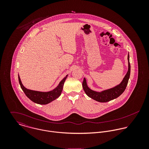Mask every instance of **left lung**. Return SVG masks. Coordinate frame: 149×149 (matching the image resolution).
Wrapping results in <instances>:
<instances>
[{
  "label": "left lung",
  "mask_w": 149,
  "mask_h": 149,
  "mask_svg": "<svg viewBox=\"0 0 149 149\" xmlns=\"http://www.w3.org/2000/svg\"><path fill=\"white\" fill-rule=\"evenodd\" d=\"M129 54H128V71L123 78L122 82L118 85L108 89L106 90L102 91L101 92H97L90 89L87 85L85 78H84L83 82V88L84 91L88 96L92 98V99L101 103H105L113 100L118 97L121 95L126 89L128 84V81L130 76V64L129 60Z\"/></svg>",
  "instance_id": "1"
}]
</instances>
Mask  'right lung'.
<instances>
[{"label": "right lung", "mask_w": 149, "mask_h": 149, "mask_svg": "<svg viewBox=\"0 0 149 149\" xmlns=\"http://www.w3.org/2000/svg\"><path fill=\"white\" fill-rule=\"evenodd\" d=\"M68 75H66L64 79L60 82L59 84L54 89L48 92H41L37 91H33L29 89L24 87L22 83L20 77L18 74L19 83L21 85L22 89L26 95V96L30 99L32 102L38 104H47L56 99H57L61 94L64 82L67 78Z\"/></svg>", "instance_id": "add662e5"}]
</instances>
